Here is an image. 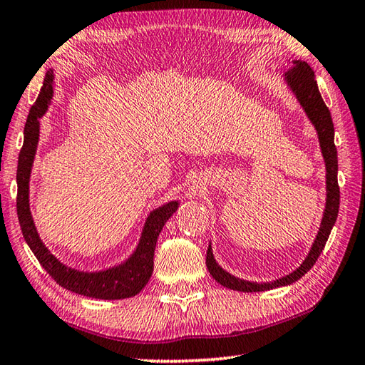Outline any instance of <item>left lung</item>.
<instances>
[{"instance_id":"8db88e82","label":"left lung","mask_w":365,"mask_h":365,"mask_svg":"<svg viewBox=\"0 0 365 365\" xmlns=\"http://www.w3.org/2000/svg\"><path fill=\"white\" fill-rule=\"evenodd\" d=\"M285 78L318 132L319 145H322V153L326 162V189H328L326 210L322 220V227H319V232L317 235V240L314 245H312V250L309 252L307 258L304 259V263L297 267L294 272L288 274V276L282 277L279 280L269 282V284L245 282L241 279H236L235 276H232V274H228L227 271L222 269L217 263H215L211 245H210L206 254L207 271H210V274L215 279V282H219L220 285H224L230 289H236V292H244V293L266 292V289L289 285L293 284V282L299 280L304 274L312 269V266L317 263L318 257L322 255L326 241H328L331 230L334 224H336L337 215H339V205H340V189L337 182L339 163H337V148L334 145V124H332L331 111L328 107H326L322 94L318 91L315 73L306 61H301V59L293 61L292 69H288L285 73Z\"/></svg>"}]
</instances>
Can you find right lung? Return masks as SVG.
<instances>
[{
    "label": "right lung",
    "mask_w": 365,
    "mask_h": 365,
    "mask_svg": "<svg viewBox=\"0 0 365 365\" xmlns=\"http://www.w3.org/2000/svg\"><path fill=\"white\" fill-rule=\"evenodd\" d=\"M53 71H48L43 86L41 89L39 98L36 99L33 107L29 108V115L25 123V140L19 154L17 167V215L20 222L21 233L29 249L33 250L37 262L46 269L51 279L63 288L69 289L77 294H83L96 299H124L140 293L145 288L148 280L153 274V258L158 236L162 232L165 222L170 219L176 210L178 202H170L148 215L143 228V235L137 250L133 255L121 266L111 267L101 272H80L59 263L58 259L50 254L48 249L42 244L39 235L36 232L34 222L29 212V175L39 140V118L46 113L48 102L53 94Z\"/></svg>",
    "instance_id": "right-lung-1"
}]
</instances>
